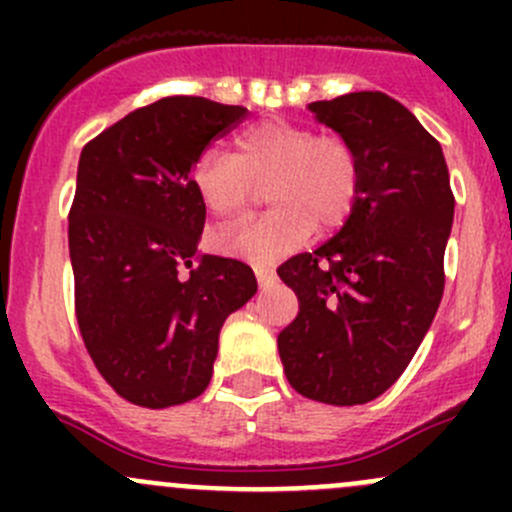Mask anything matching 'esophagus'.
<instances>
[{
	"instance_id": "34e87169",
	"label": "esophagus",
	"mask_w": 512,
	"mask_h": 512,
	"mask_svg": "<svg viewBox=\"0 0 512 512\" xmlns=\"http://www.w3.org/2000/svg\"><path fill=\"white\" fill-rule=\"evenodd\" d=\"M255 277H257V282H260V287H265V285H270L272 280H275V270H272V267L257 265L255 267Z\"/></svg>"
}]
</instances>
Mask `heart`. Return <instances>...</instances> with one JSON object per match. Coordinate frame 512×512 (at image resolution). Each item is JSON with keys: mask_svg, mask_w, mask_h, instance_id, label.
Instances as JSON below:
<instances>
[{"mask_svg": "<svg viewBox=\"0 0 512 512\" xmlns=\"http://www.w3.org/2000/svg\"><path fill=\"white\" fill-rule=\"evenodd\" d=\"M359 158L342 136L270 118L235 136L232 153L205 151L193 165V188L218 220L247 213L255 185H265L270 213L220 232L218 245L250 262H270L309 240L314 227L334 230L359 195Z\"/></svg>", "mask_w": 512, "mask_h": 512, "instance_id": "obj_1", "label": "heart"}]
</instances>
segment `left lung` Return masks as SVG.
I'll return each instance as SVG.
<instances>
[{
    "instance_id": "1",
    "label": "left lung",
    "mask_w": 512,
    "mask_h": 512,
    "mask_svg": "<svg viewBox=\"0 0 512 512\" xmlns=\"http://www.w3.org/2000/svg\"><path fill=\"white\" fill-rule=\"evenodd\" d=\"M359 158V195L342 230L277 270L299 312L277 337L294 391L356 406L384 394L414 359L441 304L453 225L441 143L381 91L309 103Z\"/></svg>"
}]
</instances>
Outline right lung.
<instances>
[{"label":"right lung","instance_id":"1","mask_svg":"<svg viewBox=\"0 0 512 512\" xmlns=\"http://www.w3.org/2000/svg\"><path fill=\"white\" fill-rule=\"evenodd\" d=\"M247 108L168 96L81 151L69 210L76 322L118 396L168 409L203 394L225 319L257 292L240 260L200 255L193 165Z\"/></svg>","mask_w":512,"mask_h":512}]
</instances>
